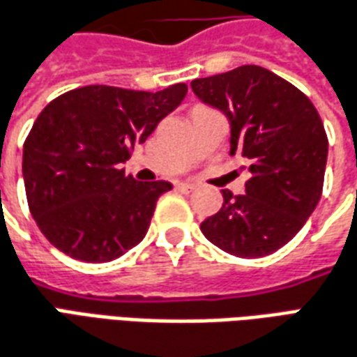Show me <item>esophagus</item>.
<instances>
[{
  "mask_svg": "<svg viewBox=\"0 0 357 357\" xmlns=\"http://www.w3.org/2000/svg\"><path fill=\"white\" fill-rule=\"evenodd\" d=\"M176 187H178L181 193H191V191H195V185H193V183H178Z\"/></svg>",
  "mask_w": 357,
  "mask_h": 357,
  "instance_id": "obj_1",
  "label": "esophagus"
}]
</instances>
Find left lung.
Returning <instances> with one entry per match:
<instances>
[{
  "label": "left lung",
  "instance_id": "1",
  "mask_svg": "<svg viewBox=\"0 0 357 357\" xmlns=\"http://www.w3.org/2000/svg\"><path fill=\"white\" fill-rule=\"evenodd\" d=\"M191 89L228 116L230 154L251 172L243 195L222 191V208L201 231L230 255H271L303 228L323 193L328 139L319 112L300 89L259 66L195 79Z\"/></svg>",
  "mask_w": 357,
  "mask_h": 357
}]
</instances>
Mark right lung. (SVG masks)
<instances>
[{
    "label": "right lung",
    "instance_id": "right-lung-1",
    "mask_svg": "<svg viewBox=\"0 0 357 357\" xmlns=\"http://www.w3.org/2000/svg\"><path fill=\"white\" fill-rule=\"evenodd\" d=\"M187 84L158 92L91 84L40 112L22 146L32 218L61 253L108 263L135 248L168 181H137L121 164L185 98Z\"/></svg>",
    "mask_w": 357,
    "mask_h": 357
}]
</instances>
